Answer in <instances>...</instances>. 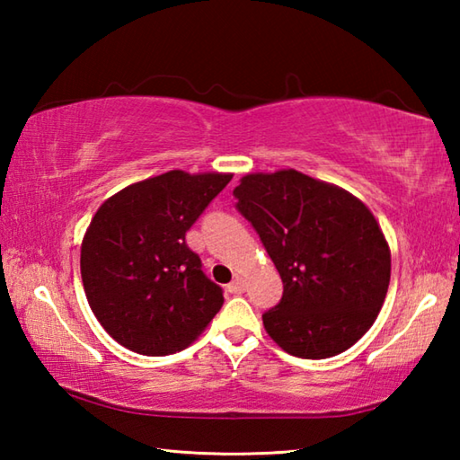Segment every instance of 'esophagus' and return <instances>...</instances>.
Wrapping results in <instances>:
<instances>
[{"label": "esophagus", "instance_id": "1", "mask_svg": "<svg viewBox=\"0 0 460 460\" xmlns=\"http://www.w3.org/2000/svg\"><path fill=\"white\" fill-rule=\"evenodd\" d=\"M245 290V282L241 278H235L233 279V282L227 286V292H231V294H241Z\"/></svg>", "mask_w": 460, "mask_h": 460}]
</instances>
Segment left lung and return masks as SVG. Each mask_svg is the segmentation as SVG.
I'll return each instance as SVG.
<instances>
[{"instance_id":"left-lung-1","label":"left lung","mask_w":460,"mask_h":460,"mask_svg":"<svg viewBox=\"0 0 460 460\" xmlns=\"http://www.w3.org/2000/svg\"><path fill=\"white\" fill-rule=\"evenodd\" d=\"M284 282L263 314L278 347L326 359L353 347L384 306L392 252L363 200L294 168L245 174L233 190Z\"/></svg>"}]
</instances>
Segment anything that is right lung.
<instances>
[{
	"label": "right lung",
	"mask_w": 460,
	"mask_h": 460,
	"mask_svg": "<svg viewBox=\"0 0 460 460\" xmlns=\"http://www.w3.org/2000/svg\"><path fill=\"white\" fill-rule=\"evenodd\" d=\"M233 174L170 170L97 208L81 243V278L101 326L129 351H182L223 306L184 235Z\"/></svg>",
	"instance_id": "1"
}]
</instances>
